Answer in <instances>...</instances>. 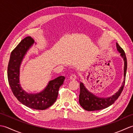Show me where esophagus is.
<instances>
[{
	"label": "esophagus",
	"instance_id": "esophagus-1",
	"mask_svg": "<svg viewBox=\"0 0 133 133\" xmlns=\"http://www.w3.org/2000/svg\"><path fill=\"white\" fill-rule=\"evenodd\" d=\"M76 78H77V75H76L75 74H72L70 77V79L71 80H75Z\"/></svg>",
	"mask_w": 133,
	"mask_h": 133
}]
</instances>
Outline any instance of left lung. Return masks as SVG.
Here are the masks:
<instances>
[{
    "label": "left lung",
    "instance_id": "left-lung-1",
    "mask_svg": "<svg viewBox=\"0 0 133 133\" xmlns=\"http://www.w3.org/2000/svg\"><path fill=\"white\" fill-rule=\"evenodd\" d=\"M117 48L118 51L121 53V55L123 58L125 63L124 66V81L121 86L116 94L113 95L112 97H110L107 98H100L97 96L93 95L92 93L88 91L83 84L80 82V94L79 96V102L81 106L87 111H95L104 109L106 107L111 105L114 103L115 101L119 97L121 92L123 91L124 86H125L126 80V74L127 70V59L125 52L124 50L121 48L119 45L117 43Z\"/></svg>",
    "mask_w": 133,
    "mask_h": 133
}]
</instances>
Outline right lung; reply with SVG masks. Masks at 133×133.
<instances>
[{"label":"right lung","mask_w":133,"mask_h":133,"mask_svg":"<svg viewBox=\"0 0 133 133\" xmlns=\"http://www.w3.org/2000/svg\"><path fill=\"white\" fill-rule=\"evenodd\" d=\"M34 41L30 36L23 39L11 53L8 65V83L15 97L24 105L35 110H45L52 106L58 97L59 87L65 77L60 76L50 81L43 91L38 94H29L21 88L19 84V68L22 59Z\"/></svg>","instance_id":"1"}]
</instances>
